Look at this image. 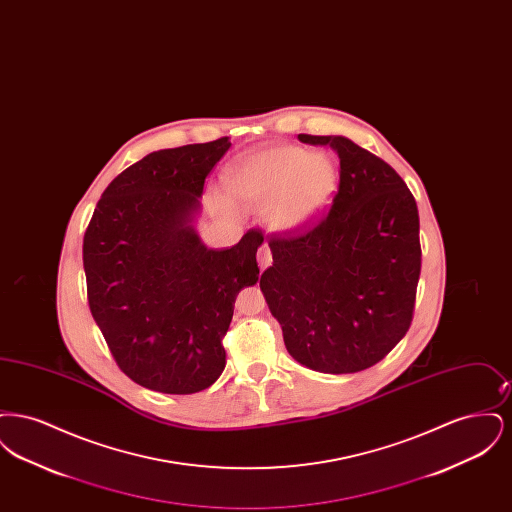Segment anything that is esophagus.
Listing matches in <instances>:
<instances>
[{
	"label": "esophagus",
	"mask_w": 512,
	"mask_h": 512,
	"mask_svg": "<svg viewBox=\"0 0 512 512\" xmlns=\"http://www.w3.org/2000/svg\"><path fill=\"white\" fill-rule=\"evenodd\" d=\"M257 261H259L261 270L270 267V263H272V253H270V247H268L267 244L259 247V251H257Z\"/></svg>",
	"instance_id": "34e87169"
}]
</instances>
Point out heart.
<instances>
[{
  "label": "heart",
  "mask_w": 512,
  "mask_h": 512,
  "mask_svg": "<svg viewBox=\"0 0 512 512\" xmlns=\"http://www.w3.org/2000/svg\"><path fill=\"white\" fill-rule=\"evenodd\" d=\"M230 194L247 207L265 209L274 230L295 232L317 222L338 190V167L328 153L303 147L274 146L238 157L224 174ZM220 209L234 213V203L217 195Z\"/></svg>",
  "instance_id": "1"
}]
</instances>
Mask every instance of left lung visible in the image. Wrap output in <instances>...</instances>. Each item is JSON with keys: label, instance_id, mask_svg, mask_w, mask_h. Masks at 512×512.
<instances>
[{"label": "left lung", "instance_id": "left-lung-1", "mask_svg": "<svg viewBox=\"0 0 512 512\" xmlns=\"http://www.w3.org/2000/svg\"><path fill=\"white\" fill-rule=\"evenodd\" d=\"M340 157L326 217L303 234L272 236L261 292L288 353L324 374L382 361L413 320L420 276L418 209L386 161L343 136L299 134Z\"/></svg>", "mask_w": 512, "mask_h": 512}]
</instances>
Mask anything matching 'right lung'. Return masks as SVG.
<instances>
[{
    "mask_svg": "<svg viewBox=\"0 0 512 512\" xmlns=\"http://www.w3.org/2000/svg\"><path fill=\"white\" fill-rule=\"evenodd\" d=\"M228 138L159 149L101 194L82 245L92 317L122 372L147 390L188 395L217 382L236 295L259 280L261 230L230 249L194 222Z\"/></svg>",
    "mask_w": 512,
    "mask_h": 512,
    "instance_id": "obj_1",
    "label": "right lung"
}]
</instances>
